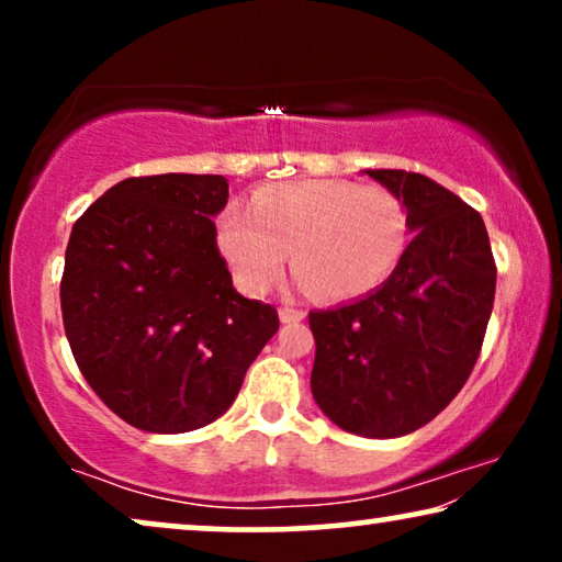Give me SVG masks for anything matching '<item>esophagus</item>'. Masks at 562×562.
Masks as SVG:
<instances>
[{
  "label": "esophagus",
  "mask_w": 562,
  "mask_h": 562,
  "mask_svg": "<svg viewBox=\"0 0 562 562\" xmlns=\"http://www.w3.org/2000/svg\"><path fill=\"white\" fill-rule=\"evenodd\" d=\"M279 317H281V322H302L304 310H299V306H294V304H281Z\"/></svg>",
  "instance_id": "34e87169"
}]
</instances>
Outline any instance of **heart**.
Listing matches in <instances>:
<instances>
[{
  "mask_svg": "<svg viewBox=\"0 0 562 562\" xmlns=\"http://www.w3.org/2000/svg\"><path fill=\"white\" fill-rule=\"evenodd\" d=\"M220 248L237 283L263 294L294 273L322 299H356L379 289L412 240L409 206L386 187L356 181H286L260 187L250 210L225 206Z\"/></svg>",
  "mask_w": 562,
  "mask_h": 562,
  "instance_id": "b5f03b06",
  "label": "heart"
}]
</instances>
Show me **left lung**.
<instances>
[{"label": "left lung", "mask_w": 562, "mask_h": 562, "mask_svg": "<svg viewBox=\"0 0 562 562\" xmlns=\"http://www.w3.org/2000/svg\"><path fill=\"white\" fill-rule=\"evenodd\" d=\"M368 176L409 206L412 243L379 291L310 312L312 394L360 437H402L465 386L494 310L496 263L481 214L422 173Z\"/></svg>", "instance_id": "left-lung-1"}]
</instances>
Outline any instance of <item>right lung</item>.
Wrapping results in <instances>:
<instances>
[{
	"label": "right lung",
	"mask_w": 562,
	"mask_h": 562,
	"mask_svg": "<svg viewBox=\"0 0 562 562\" xmlns=\"http://www.w3.org/2000/svg\"><path fill=\"white\" fill-rule=\"evenodd\" d=\"M222 176H133L76 220L60 312L76 366L110 409L145 432H189L235 402L276 306L235 291L212 217Z\"/></svg>",
	"instance_id": "1"
}]
</instances>
